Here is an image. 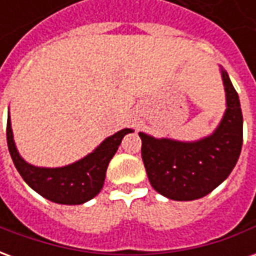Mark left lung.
<instances>
[{
	"mask_svg": "<svg viewBox=\"0 0 256 256\" xmlns=\"http://www.w3.org/2000/svg\"><path fill=\"white\" fill-rule=\"evenodd\" d=\"M226 112L214 133L196 142L154 138L140 133L150 185L163 196L188 202L212 192L229 177L242 145V114L236 89L222 70Z\"/></svg>",
	"mask_w": 256,
	"mask_h": 256,
	"instance_id": "left-lung-1",
	"label": "left lung"
}]
</instances>
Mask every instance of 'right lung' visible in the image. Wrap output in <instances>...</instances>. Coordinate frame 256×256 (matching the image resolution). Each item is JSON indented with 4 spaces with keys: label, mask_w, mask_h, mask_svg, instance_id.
<instances>
[{
    "label": "right lung",
    "mask_w": 256,
    "mask_h": 256,
    "mask_svg": "<svg viewBox=\"0 0 256 256\" xmlns=\"http://www.w3.org/2000/svg\"><path fill=\"white\" fill-rule=\"evenodd\" d=\"M132 132V128H123L102 141V144L86 158L58 168L31 166L22 159L14 145L9 118L6 123V141L14 167L30 188L54 203L82 204L98 194L104 185L106 167L112 156L115 155L123 137Z\"/></svg>",
    "instance_id": "right-lung-1"
}]
</instances>
